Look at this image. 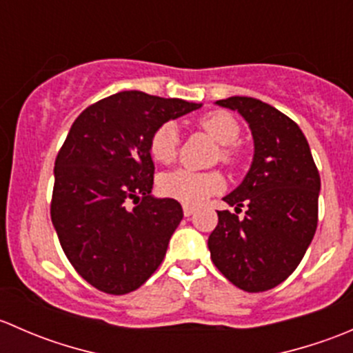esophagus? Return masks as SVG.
I'll return each instance as SVG.
<instances>
[{
	"label": "esophagus",
	"mask_w": 353,
	"mask_h": 353,
	"mask_svg": "<svg viewBox=\"0 0 353 353\" xmlns=\"http://www.w3.org/2000/svg\"><path fill=\"white\" fill-rule=\"evenodd\" d=\"M183 212H184V216H191V215H193V213H194V208H193V206H184V208H183Z\"/></svg>",
	"instance_id": "obj_1"
}]
</instances>
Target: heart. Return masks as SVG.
Wrapping results in <instances>:
<instances>
[{
    "label": "heart",
    "instance_id": "heart-1",
    "mask_svg": "<svg viewBox=\"0 0 353 353\" xmlns=\"http://www.w3.org/2000/svg\"><path fill=\"white\" fill-rule=\"evenodd\" d=\"M199 126L208 133L220 148V160L234 163L237 159L232 145L241 137V128L236 117L229 112H210L199 119ZM179 145V130L174 123H163L152 133L148 140V152L159 163H170L176 159ZM159 190L163 196L177 199L184 205H199L223 190V179L219 172H196L190 169H176L159 177Z\"/></svg>",
    "mask_w": 353,
    "mask_h": 353
}]
</instances>
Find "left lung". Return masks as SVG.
I'll return each instance as SVG.
<instances>
[{
	"label": "left lung",
	"instance_id": "left-lung-1",
	"mask_svg": "<svg viewBox=\"0 0 353 353\" xmlns=\"http://www.w3.org/2000/svg\"><path fill=\"white\" fill-rule=\"evenodd\" d=\"M216 105L237 110L249 124L254 157L243 183L216 212L208 237L212 261L223 276L245 292L280 285L304 258L316 227L321 190L318 167L301 128L273 105L252 97H229Z\"/></svg>",
	"mask_w": 353,
	"mask_h": 353
}]
</instances>
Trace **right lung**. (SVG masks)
<instances>
[{"label": "right lung", "instance_id": "1", "mask_svg": "<svg viewBox=\"0 0 353 353\" xmlns=\"http://www.w3.org/2000/svg\"><path fill=\"white\" fill-rule=\"evenodd\" d=\"M199 108L126 90L74 119L56 157L51 219L66 258L99 290H137L162 263L183 208L152 194L148 140L160 124Z\"/></svg>", "mask_w": 353, "mask_h": 353}]
</instances>
